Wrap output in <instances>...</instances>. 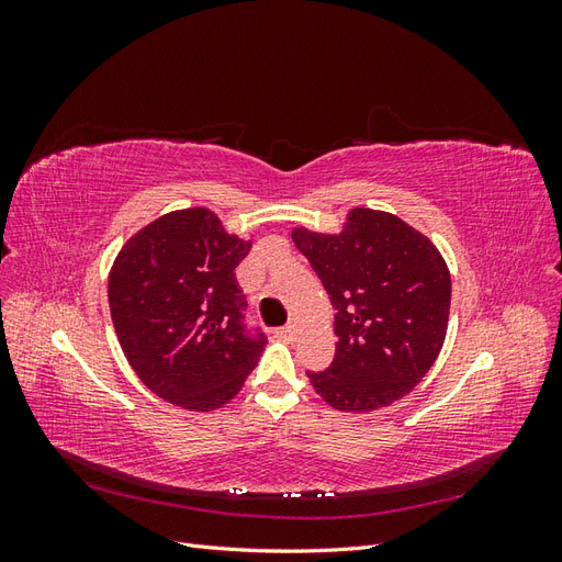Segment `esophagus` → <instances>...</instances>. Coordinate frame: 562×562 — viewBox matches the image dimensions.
Here are the masks:
<instances>
[{
    "mask_svg": "<svg viewBox=\"0 0 562 562\" xmlns=\"http://www.w3.org/2000/svg\"><path fill=\"white\" fill-rule=\"evenodd\" d=\"M277 335H279L281 339H295V335H297V323H295V321H291V323H288V326L279 328V330H277Z\"/></svg>",
    "mask_w": 562,
    "mask_h": 562,
    "instance_id": "obj_1",
    "label": "esophagus"
}]
</instances>
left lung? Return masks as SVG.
Returning a JSON list of instances; mask_svg holds the SVG:
<instances>
[{
    "instance_id": "obj_1",
    "label": "left lung",
    "mask_w": 562,
    "mask_h": 562,
    "mask_svg": "<svg viewBox=\"0 0 562 562\" xmlns=\"http://www.w3.org/2000/svg\"><path fill=\"white\" fill-rule=\"evenodd\" d=\"M291 236L337 310L335 359L307 372L316 394L359 415L411 394L443 349L450 318V269L434 241L366 206L337 234L295 227Z\"/></svg>"
}]
</instances>
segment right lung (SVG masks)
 <instances>
[{
	"label": "right lung",
	"instance_id": "1",
	"mask_svg": "<svg viewBox=\"0 0 562 562\" xmlns=\"http://www.w3.org/2000/svg\"><path fill=\"white\" fill-rule=\"evenodd\" d=\"M250 248L211 209L192 206L151 220L112 262L110 314L126 361L182 411L227 405L265 351V333L246 330L234 274Z\"/></svg>",
	"mask_w": 562,
	"mask_h": 562
}]
</instances>
